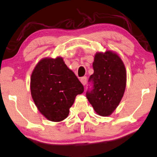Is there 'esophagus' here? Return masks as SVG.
Masks as SVG:
<instances>
[{
	"label": "esophagus",
	"mask_w": 157,
	"mask_h": 157,
	"mask_svg": "<svg viewBox=\"0 0 157 157\" xmlns=\"http://www.w3.org/2000/svg\"><path fill=\"white\" fill-rule=\"evenodd\" d=\"M80 82H82V84L85 86L86 85V82H87V77H82V78H80Z\"/></svg>",
	"instance_id": "esophagus-1"
}]
</instances>
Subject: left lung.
I'll return each instance as SVG.
<instances>
[{"label":"left lung","mask_w":157,"mask_h":157,"mask_svg":"<svg viewBox=\"0 0 157 157\" xmlns=\"http://www.w3.org/2000/svg\"><path fill=\"white\" fill-rule=\"evenodd\" d=\"M92 87L86 92L88 101L99 115L107 117L117 107L124 93L127 73L120 57L112 51L98 52L92 64Z\"/></svg>","instance_id":"1"}]
</instances>
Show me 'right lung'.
Returning a JSON list of instances; mask_svg holds the SVG:
<instances>
[{"label":"right lung","mask_w":157,"mask_h":157,"mask_svg":"<svg viewBox=\"0 0 157 157\" xmlns=\"http://www.w3.org/2000/svg\"><path fill=\"white\" fill-rule=\"evenodd\" d=\"M30 91L40 113L52 122L67 118L70 108L84 87L62 57L41 59L32 72Z\"/></svg>","instance_id":"right-lung-1"}]
</instances>
